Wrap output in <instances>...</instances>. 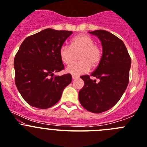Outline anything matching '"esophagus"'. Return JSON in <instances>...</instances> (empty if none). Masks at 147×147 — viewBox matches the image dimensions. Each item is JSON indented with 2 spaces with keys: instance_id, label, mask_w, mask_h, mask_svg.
<instances>
[{
  "instance_id": "34e87169",
  "label": "esophagus",
  "mask_w": 147,
  "mask_h": 147,
  "mask_svg": "<svg viewBox=\"0 0 147 147\" xmlns=\"http://www.w3.org/2000/svg\"><path fill=\"white\" fill-rule=\"evenodd\" d=\"M72 80H76V79L78 78V76H75V75H72Z\"/></svg>"
}]
</instances>
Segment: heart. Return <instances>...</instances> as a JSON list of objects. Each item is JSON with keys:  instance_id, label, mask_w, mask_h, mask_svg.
Masks as SVG:
<instances>
[{"instance_id": "obj_1", "label": "heart", "mask_w": 147, "mask_h": 147, "mask_svg": "<svg viewBox=\"0 0 147 147\" xmlns=\"http://www.w3.org/2000/svg\"><path fill=\"white\" fill-rule=\"evenodd\" d=\"M79 52V54L78 53ZM78 53L80 62L71 63L74 54ZM102 52L98 45L94 44V39L88 34L76 36L71 40L70 46L62 45L59 49V57L64 64H69L66 72L72 75H80L88 72L91 67H95L101 61Z\"/></svg>"}]
</instances>
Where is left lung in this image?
I'll list each match as a JSON object with an SVG mask.
<instances>
[{"instance_id": "1", "label": "left lung", "mask_w": 147, "mask_h": 147, "mask_svg": "<svg viewBox=\"0 0 147 147\" xmlns=\"http://www.w3.org/2000/svg\"><path fill=\"white\" fill-rule=\"evenodd\" d=\"M101 42L102 55L98 67L91 75L80 76L84 86L79 92V101L83 108L94 113L106 111L114 106L125 92L129 83L131 59L124 42L104 30L91 31Z\"/></svg>"}]
</instances>
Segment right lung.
Returning <instances> with one entry per match:
<instances>
[{"mask_svg": "<svg viewBox=\"0 0 147 147\" xmlns=\"http://www.w3.org/2000/svg\"><path fill=\"white\" fill-rule=\"evenodd\" d=\"M72 34L47 28L28 36L21 44L14 61L15 84L31 106L41 109L52 107L72 82L70 74L53 76L64 69L59 49Z\"/></svg>", "mask_w": 147, "mask_h": 147, "instance_id": "obj_1", "label": "right lung"}]
</instances>
